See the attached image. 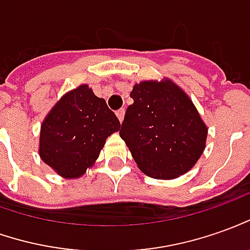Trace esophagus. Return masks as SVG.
<instances>
[{
  "label": "esophagus",
  "instance_id": "1",
  "mask_svg": "<svg viewBox=\"0 0 250 250\" xmlns=\"http://www.w3.org/2000/svg\"><path fill=\"white\" fill-rule=\"evenodd\" d=\"M115 114H117V117H118V120H120V122L124 121V115H125V110H124V108H121V110H118V111H117Z\"/></svg>",
  "mask_w": 250,
  "mask_h": 250
}]
</instances>
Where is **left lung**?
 Wrapping results in <instances>:
<instances>
[{
  "label": "left lung",
  "mask_w": 250,
  "mask_h": 250,
  "mask_svg": "<svg viewBox=\"0 0 250 250\" xmlns=\"http://www.w3.org/2000/svg\"><path fill=\"white\" fill-rule=\"evenodd\" d=\"M120 136L148 177L173 180L188 173L206 148L208 128L193 102L170 79L133 85Z\"/></svg>",
  "instance_id": "obj_1"
}]
</instances>
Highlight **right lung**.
<instances>
[{
  "label": "right lung",
  "mask_w": 250,
  "mask_h": 250,
  "mask_svg": "<svg viewBox=\"0 0 250 250\" xmlns=\"http://www.w3.org/2000/svg\"><path fill=\"white\" fill-rule=\"evenodd\" d=\"M120 126L106 101L87 84L79 85L66 92L43 120L41 159L63 178H79L95 163L106 139Z\"/></svg>",
  "instance_id": "obj_1"
}]
</instances>
